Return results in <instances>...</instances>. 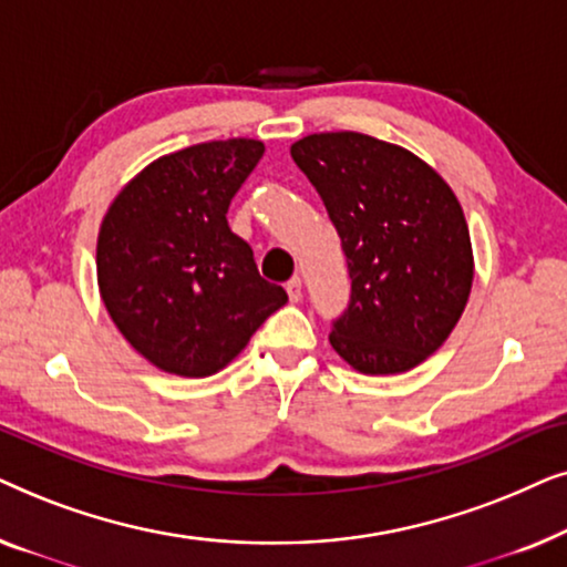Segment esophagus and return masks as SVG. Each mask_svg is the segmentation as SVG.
Returning <instances> with one entry per match:
<instances>
[{"label": "esophagus", "mask_w": 567, "mask_h": 567, "mask_svg": "<svg viewBox=\"0 0 567 567\" xmlns=\"http://www.w3.org/2000/svg\"><path fill=\"white\" fill-rule=\"evenodd\" d=\"M286 291H289L291 301H299L301 299V278L293 276L291 281H286Z\"/></svg>", "instance_id": "34e87169"}]
</instances>
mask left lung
Masks as SVG:
<instances>
[{
	"label": "left lung",
	"mask_w": 567,
	"mask_h": 567,
	"mask_svg": "<svg viewBox=\"0 0 567 567\" xmlns=\"http://www.w3.org/2000/svg\"><path fill=\"white\" fill-rule=\"evenodd\" d=\"M291 157L320 193L343 247L351 299L330 343L361 374H402L460 322L472 289L462 206L402 146L338 131L312 134Z\"/></svg>",
	"instance_id": "left-lung-1"
}]
</instances>
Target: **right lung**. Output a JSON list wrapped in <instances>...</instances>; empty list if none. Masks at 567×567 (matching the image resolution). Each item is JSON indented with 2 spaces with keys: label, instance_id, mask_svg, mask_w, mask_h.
Segmentation results:
<instances>
[{
  "label": "right lung",
  "instance_id": "add662e5",
  "mask_svg": "<svg viewBox=\"0 0 567 567\" xmlns=\"http://www.w3.org/2000/svg\"><path fill=\"white\" fill-rule=\"evenodd\" d=\"M262 152L252 138L188 146L144 167L107 208L100 293L123 338L162 371L216 374L289 301L227 221Z\"/></svg>",
  "mask_w": 567,
  "mask_h": 567
}]
</instances>
